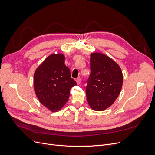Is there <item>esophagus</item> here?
<instances>
[{"label": "esophagus", "mask_w": 155, "mask_h": 155, "mask_svg": "<svg viewBox=\"0 0 155 155\" xmlns=\"http://www.w3.org/2000/svg\"><path fill=\"white\" fill-rule=\"evenodd\" d=\"M76 82H77V83L78 84V85H79V84H80L81 82V79L80 78H78L76 79Z\"/></svg>", "instance_id": "esophagus-1"}]
</instances>
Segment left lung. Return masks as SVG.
<instances>
[{"instance_id":"left-lung-1","label":"left lung","mask_w":155,"mask_h":155,"mask_svg":"<svg viewBox=\"0 0 155 155\" xmlns=\"http://www.w3.org/2000/svg\"><path fill=\"white\" fill-rule=\"evenodd\" d=\"M87 99L93 110L101 111L110 107L118 97L123 83L119 65L100 53L91 55V74L87 81Z\"/></svg>"}]
</instances>
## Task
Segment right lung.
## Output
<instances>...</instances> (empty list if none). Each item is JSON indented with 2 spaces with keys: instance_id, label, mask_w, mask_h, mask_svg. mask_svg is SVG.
Listing matches in <instances>:
<instances>
[{
  "instance_id": "1",
  "label": "right lung",
  "mask_w": 155,
  "mask_h": 155,
  "mask_svg": "<svg viewBox=\"0 0 155 155\" xmlns=\"http://www.w3.org/2000/svg\"><path fill=\"white\" fill-rule=\"evenodd\" d=\"M76 85L77 83L71 78L62 54L48 56L34 74L36 96L42 104L53 112L59 110L65 105L70 89Z\"/></svg>"
}]
</instances>
